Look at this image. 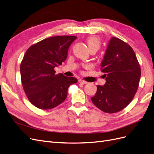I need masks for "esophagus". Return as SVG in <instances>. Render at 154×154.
I'll use <instances>...</instances> for the list:
<instances>
[{
  "instance_id": "obj_1",
  "label": "esophagus",
  "mask_w": 154,
  "mask_h": 154,
  "mask_svg": "<svg viewBox=\"0 0 154 154\" xmlns=\"http://www.w3.org/2000/svg\"><path fill=\"white\" fill-rule=\"evenodd\" d=\"M78 82L80 83H81V84H87V83H88L87 82H86L85 80H79Z\"/></svg>"
}]
</instances>
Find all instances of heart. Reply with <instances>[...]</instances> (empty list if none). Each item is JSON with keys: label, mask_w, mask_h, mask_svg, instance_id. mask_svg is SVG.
Masks as SVG:
<instances>
[{"label": "heart", "mask_w": 154, "mask_h": 154, "mask_svg": "<svg viewBox=\"0 0 154 154\" xmlns=\"http://www.w3.org/2000/svg\"><path fill=\"white\" fill-rule=\"evenodd\" d=\"M87 43L90 50L95 49L97 51V49L100 48V41L98 37L96 36H91L88 37L87 40Z\"/></svg>", "instance_id": "1"}]
</instances>
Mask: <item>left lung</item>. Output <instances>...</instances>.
<instances>
[{"label":"left lung","instance_id":"8db88e82","mask_svg":"<svg viewBox=\"0 0 154 154\" xmlns=\"http://www.w3.org/2000/svg\"><path fill=\"white\" fill-rule=\"evenodd\" d=\"M101 71L105 73L106 83L97 85L91 100L104 112H118L132 101L139 87L141 68L132 48L112 37L101 63Z\"/></svg>","mask_w":154,"mask_h":154}]
</instances>
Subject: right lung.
I'll list each match as a JSON object with an SVG mask.
<instances>
[{
  "label": "right lung",
  "mask_w": 154,
  "mask_h": 154,
  "mask_svg": "<svg viewBox=\"0 0 154 154\" xmlns=\"http://www.w3.org/2000/svg\"><path fill=\"white\" fill-rule=\"evenodd\" d=\"M75 36L49 37L32 45L20 64L22 85L31 103L40 109H53L65 101L69 87L76 78L56 74L54 67L67 57L69 46Z\"/></svg>",
  "instance_id": "obj_1"
}]
</instances>
